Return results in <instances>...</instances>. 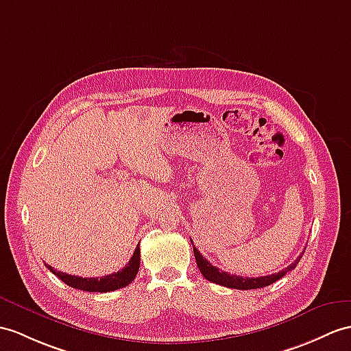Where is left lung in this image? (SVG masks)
<instances>
[{
    "instance_id": "8db88e82",
    "label": "left lung",
    "mask_w": 351,
    "mask_h": 351,
    "mask_svg": "<svg viewBox=\"0 0 351 351\" xmlns=\"http://www.w3.org/2000/svg\"><path fill=\"white\" fill-rule=\"evenodd\" d=\"M193 254H195V259H196V265H198L201 274L205 278H207L208 281H213V283H216V285L230 287V289H238V290H250V289L267 287V286L274 283V281L280 280L281 277H285L287 272L292 271L298 265V262L301 261V256H299V258L292 265H289V267L285 268L283 271H278V272H276V274H271V276L250 278V277H240V276L228 274V272L221 271L216 267H213V265L207 259H205L198 250H196L195 245H193Z\"/></svg>"
}]
</instances>
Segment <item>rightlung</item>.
I'll return each mask as SVG.
<instances>
[{
  "label": "right lung",
  "instance_id": "add662e5",
  "mask_svg": "<svg viewBox=\"0 0 351 351\" xmlns=\"http://www.w3.org/2000/svg\"><path fill=\"white\" fill-rule=\"evenodd\" d=\"M47 268L50 269V272H53L58 278H61L65 285L71 286L74 289L86 290V292H101V293L111 292V290L126 287L135 278L136 272L140 269V247H136L132 258L121 271L113 272V274L101 277V278H83L77 276H70L66 274V272L55 271V268L50 267V265H47Z\"/></svg>",
  "mask_w": 351,
  "mask_h": 351
}]
</instances>
